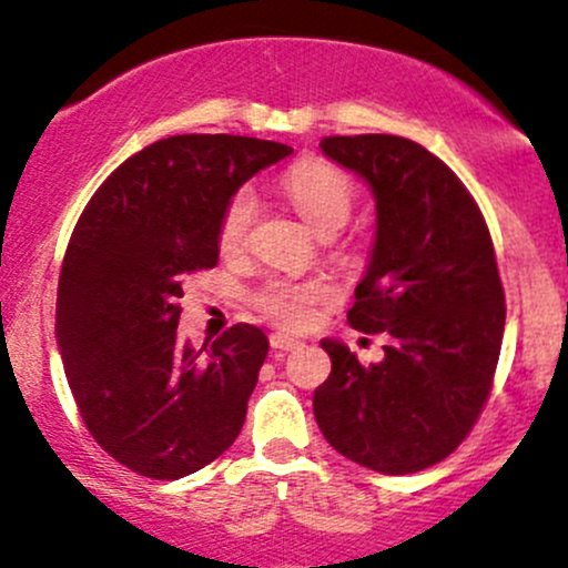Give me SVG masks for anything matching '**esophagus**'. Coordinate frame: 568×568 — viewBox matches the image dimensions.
Returning <instances> with one entry per match:
<instances>
[{
  "label": "esophagus",
  "mask_w": 568,
  "mask_h": 568,
  "mask_svg": "<svg viewBox=\"0 0 568 568\" xmlns=\"http://www.w3.org/2000/svg\"><path fill=\"white\" fill-rule=\"evenodd\" d=\"M271 346L278 352H292V349H301L303 341L295 338V335H286V333H271Z\"/></svg>",
  "instance_id": "34e87169"
}]
</instances>
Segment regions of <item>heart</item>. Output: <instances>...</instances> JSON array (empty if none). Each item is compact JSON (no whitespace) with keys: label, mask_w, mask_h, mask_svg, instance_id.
Masks as SVG:
<instances>
[{"label":"heart","mask_w":568,"mask_h":568,"mask_svg":"<svg viewBox=\"0 0 568 568\" xmlns=\"http://www.w3.org/2000/svg\"><path fill=\"white\" fill-rule=\"evenodd\" d=\"M284 192L301 211L311 227L320 235L335 233L344 227L355 209V184L338 164L327 160H301L284 173ZM257 213V194L252 186L235 189L233 197L224 205L219 216L216 241L219 248L227 254L237 252L246 243L248 227ZM331 297V286L325 282H292V278H271L254 292V306L260 314L276 325L301 331L314 322L316 311Z\"/></svg>","instance_id":"heart-1"}]
</instances>
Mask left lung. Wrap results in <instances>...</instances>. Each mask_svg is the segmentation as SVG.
<instances>
[{"mask_svg":"<svg viewBox=\"0 0 568 568\" xmlns=\"http://www.w3.org/2000/svg\"><path fill=\"white\" fill-rule=\"evenodd\" d=\"M320 149L374 192L376 241L346 320L387 344L363 365L322 341L333 371L314 389L316 425L359 466L423 471L468 436L496 376L506 306L490 233L460 179L414 140L335 135Z\"/></svg>","mask_w":568,"mask_h":568,"instance_id":"8db88e82","label":"left lung"}]
</instances>
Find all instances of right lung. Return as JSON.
Segmentation results:
<instances>
[{
  "label": "right lung",
  "instance_id": "right-lung-1",
  "mask_svg": "<svg viewBox=\"0 0 568 568\" xmlns=\"http://www.w3.org/2000/svg\"><path fill=\"white\" fill-rule=\"evenodd\" d=\"M292 149L241 135H175L113 170L72 230L57 344L94 442L140 477L181 479L227 453L267 357L260 327L203 349L179 341L184 278L219 262L237 186Z\"/></svg>",
  "mask_w": 568,
  "mask_h": 568
}]
</instances>
